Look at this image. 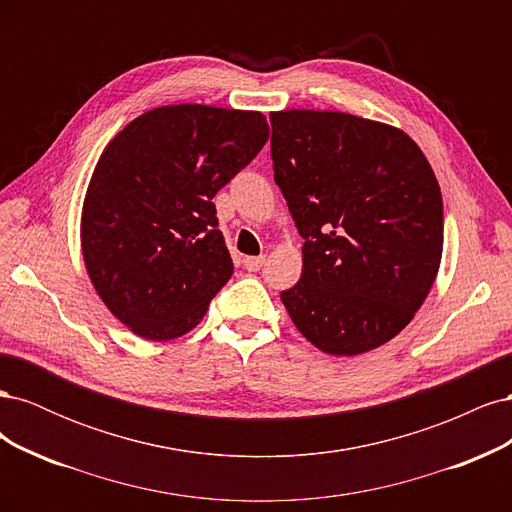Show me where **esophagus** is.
I'll list each match as a JSON object with an SVG mask.
<instances>
[{"label":"esophagus","instance_id":"obj_1","mask_svg":"<svg viewBox=\"0 0 512 512\" xmlns=\"http://www.w3.org/2000/svg\"><path fill=\"white\" fill-rule=\"evenodd\" d=\"M262 265H265V258L258 256V258H243V267L247 271H258Z\"/></svg>","mask_w":512,"mask_h":512}]
</instances>
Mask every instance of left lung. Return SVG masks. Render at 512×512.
<instances>
[{
    "mask_svg": "<svg viewBox=\"0 0 512 512\" xmlns=\"http://www.w3.org/2000/svg\"><path fill=\"white\" fill-rule=\"evenodd\" d=\"M275 183L303 243L282 303L333 356L374 350L406 329L436 282L444 245L433 168L395 126L339 111L271 113Z\"/></svg>",
    "mask_w": 512,
    "mask_h": 512,
    "instance_id": "8db88e82",
    "label": "left lung"
}]
</instances>
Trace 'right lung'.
<instances>
[{
  "mask_svg": "<svg viewBox=\"0 0 512 512\" xmlns=\"http://www.w3.org/2000/svg\"><path fill=\"white\" fill-rule=\"evenodd\" d=\"M267 138L258 111L170 104L104 147L87 185L81 247L98 297L134 335L168 342L203 320L232 275L211 200Z\"/></svg>",
  "mask_w": 512,
  "mask_h": 512,
  "instance_id": "right-lung-1",
  "label": "right lung"
}]
</instances>
